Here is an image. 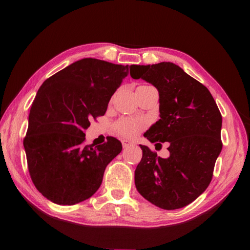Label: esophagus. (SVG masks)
Returning a JSON list of instances; mask_svg holds the SVG:
<instances>
[{
    "mask_svg": "<svg viewBox=\"0 0 250 250\" xmlns=\"http://www.w3.org/2000/svg\"><path fill=\"white\" fill-rule=\"evenodd\" d=\"M133 145H134L133 143H131V142L126 141V140L122 141V147H124V149H126V148H130V147H132Z\"/></svg>",
    "mask_w": 250,
    "mask_h": 250,
    "instance_id": "obj_1",
    "label": "esophagus"
}]
</instances>
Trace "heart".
<instances>
[{"mask_svg":"<svg viewBox=\"0 0 250 250\" xmlns=\"http://www.w3.org/2000/svg\"><path fill=\"white\" fill-rule=\"evenodd\" d=\"M145 120L126 117V118H121L116 122L114 125V131L120 137L133 140L141 134V132L145 129Z\"/></svg>","mask_w":250,"mask_h":250,"instance_id":"obj_1","label":"heart"}]
</instances>
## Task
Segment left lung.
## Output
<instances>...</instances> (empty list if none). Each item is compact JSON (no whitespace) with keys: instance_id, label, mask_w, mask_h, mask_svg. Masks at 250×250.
<instances>
[{"instance_id":"1","label":"left lung","mask_w":250,"mask_h":250,"mask_svg":"<svg viewBox=\"0 0 250 250\" xmlns=\"http://www.w3.org/2000/svg\"><path fill=\"white\" fill-rule=\"evenodd\" d=\"M130 74L159 91L160 119L145 137L159 145L169 144L167 159L140 145L143 157L135 169L136 189L160 208H182L203 193L213 178L222 149L219 108L209 90L174 63L132 65Z\"/></svg>"}]
</instances>
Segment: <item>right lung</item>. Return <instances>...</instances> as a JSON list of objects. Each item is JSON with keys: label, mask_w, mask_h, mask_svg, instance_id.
Returning <instances> with one entry per match:
<instances>
[{"label": "right lung", "mask_w": 250, "mask_h": 250, "mask_svg": "<svg viewBox=\"0 0 250 250\" xmlns=\"http://www.w3.org/2000/svg\"><path fill=\"white\" fill-rule=\"evenodd\" d=\"M129 65L86 58L47 78L32 103L23 140L32 182L45 198L59 205L89 199L100 188L107 164L121 143L86 145L90 120L103 116Z\"/></svg>", "instance_id": "obj_1"}]
</instances>
